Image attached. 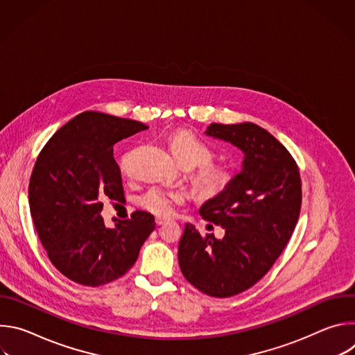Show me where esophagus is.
Wrapping results in <instances>:
<instances>
[{
    "instance_id": "obj_1",
    "label": "esophagus",
    "mask_w": 355,
    "mask_h": 355,
    "mask_svg": "<svg viewBox=\"0 0 355 355\" xmlns=\"http://www.w3.org/2000/svg\"><path fill=\"white\" fill-rule=\"evenodd\" d=\"M168 222V219H164V218H156V223L159 225V226H162V225H164V223H167Z\"/></svg>"
}]
</instances>
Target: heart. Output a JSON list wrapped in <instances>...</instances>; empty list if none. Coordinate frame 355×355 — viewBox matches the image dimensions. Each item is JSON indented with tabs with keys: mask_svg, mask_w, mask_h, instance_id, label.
<instances>
[{
	"mask_svg": "<svg viewBox=\"0 0 355 355\" xmlns=\"http://www.w3.org/2000/svg\"><path fill=\"white\" fill-rule=\"evenodd\" d=\"M170 150L181 164H189L192 168L202 166L196 173V185L207 196H218L225 192L233 181V170L225 164H212L214 151L207 143L202 141L188 130H177L170 136ZM136 150H129L122 156L119 167L123 174H130ZM182 193L151 188L139 198V207L144 211L168 218L181 204Z\"/></svg>",
	"mask_w": 355,
	"mask_h": 355,
	"instance_id": "obj_1",
	"label": "heart"
}]
</instances>
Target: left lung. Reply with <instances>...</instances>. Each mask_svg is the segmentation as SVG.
<instances>
[{
  "mask_svg": "<svg viewBox=\"0 0 355 355\" xmlns=\"http://www.w3.org/2000/svg\"><path fill=\"white\" fill-rule=\"evenodd\" d=\"M205 133L232 143L244 157L229 188L199 209L225 229L223 239L187 223L178 263L196 289L229 297L257 284L281 256L300 212V174L289 151L256 123H211Z\"/></svg>",
  "mask_w": 355,
  "mask_h": 355,
  "instance_id": "8db88e82",
  "label": "left lung"
}]
</instances>
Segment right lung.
Wrapping results in <instances>:
<instances>
[{
  "mask_svg": "<svg viewBox=\"0 0 355 355\" xmlns=\"http://www.w3.org/2000/svg\"><path fill=\"white\" fill-rule=\"evenodd\" d=\"M144 123L101 112H83L62 126L35 163L29 208L52 264L69 279L99 286L125 275L155 230V216L136 211L107 227L104 199L122 202L123 187L114 146Z\"/></svg>",
  "mask_w": 355,
  "mask_h": 355,
  "instance_id": "right-lung-1",
  "label": "right lung"
}]
</instances>
